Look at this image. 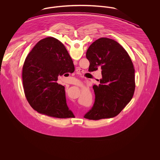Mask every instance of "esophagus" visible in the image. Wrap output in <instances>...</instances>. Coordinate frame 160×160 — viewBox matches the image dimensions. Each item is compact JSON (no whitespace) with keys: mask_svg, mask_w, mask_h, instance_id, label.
I'll use <instances>...</instances> for the list:
<instances>
[{"mask_svg":"<svg viewBox=\"0 0 160 160\" xmlns=\"http://www.w3.org/2000/svg\"><path fill=\"white\" fill-rule=\"evenodd\" d=\"M76 71H80V69H77Z\"/></svg>","mask_w":160,"mask_h":160,"instance_id":"esophagus-1","label":"esophagus"}]
</instances>
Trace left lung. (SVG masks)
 <instances>
[{"instance_id": "1", "label": "left lung", "mask_w": 160, "mask_h": 160, "mask_svg": "<svg viewBox=\"0 0 160 160\" xmlns=\"http://www.w3.org/2000/svg\"><path fill=\"white\" fill-rule=\"evenodd\" d=\"M89 71L101 69L102 79L93 85V106L84 118L99 120L115 117L132 98L135 91V69L127 51L112 39L101 38L86 52Z\"/></svg>"}]
</instances>
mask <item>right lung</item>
Instances as JSON below:
<instances>
[{
  "label": "right lung",
  "instance_id": "1",
  "mask_svg": "<svg viewBox=\"0 0 160 160\" xmlns=\"http://www.w3.org/2000/svg\"><path fill=\"white\" fill-rule=\"evenodd\" d=\"M74 71L72 60L61 41L53 37L40 40L23 67V89L31 106L50 117L74 116L67 104L65 87L57 83L59 75Z\"/></svg>",
  "mask_w": 160,
  "mask_h": 160
}]
</instances>
